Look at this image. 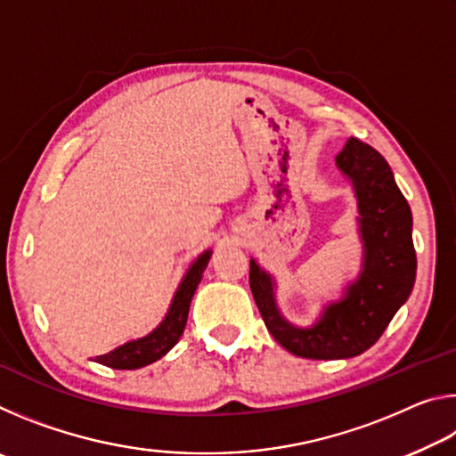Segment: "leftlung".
I'll return each instance as SVG.
<instances>
[{"label": "left lung", "instance_id": "left-lung-1", "mask_svg": "<svg viewBox=\"0 0 456 456\" xmlns=\"http://www.w3.org/2000/svg\"><path fill=\"white\" fill-rule=\"evenodd\" d=\"M336 167L354 189L362 241V269L342 297L323 305L312 326H296L280 312L273 275L251 259L249 285L261 318L277 342L299 358L342 360L366 352L414 288L412 213L392 168L358 138L346 142Z\"/></svg>", "mask_w": 456, "mask_h": 456}]
</instances>
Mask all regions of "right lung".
Instances as JSON below:
<instances>
[{
	"label": "right lung",
	"mask_w": 456,
	"mask_h": 456,
	"mask_svg": "<svg viewBox=\"0 0 456 456\" xmlns=\"http://www.w3.org/2000/svg\"><path fill=\"white\" fill-rule=\"evenodd\" d=\"M211 249L200 253V256L189 265L187 273L176 288L173 302L168 305V312L163 322L154 328L151 334L142 338L130 339V342L118 346L112 352L96 356V362L102 366L114 368V370H136L142 366H149L165 356V354L179 342L183 336L184 326H187L191 299L195 296L197 285L203 280V272L211 259Z\"/></svg>",
	"instance_id": "1"
}]
</instances>
